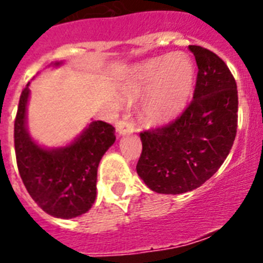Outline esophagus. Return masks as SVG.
<instances>
[{
	"instance_id": "obj_1",
	"label": "esophagus",
	"mask_w": 263,
	"mask_h": 263,
	"mask_svg": "<svg viewBox=\"0 0 263 263\" xmlns=\"http://www.w3.org/2000/svg\"><path fill=\"white\" fill-rule=\"evenodd\" d=\"M117 132L120 136H126V134H132L134 132V124L129 121V116H125L122 120L117 122Z\"/></svg>"
}]
</instances>
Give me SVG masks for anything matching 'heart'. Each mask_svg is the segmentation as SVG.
Wrapping results in <instances>:
<instances>
[{
    "mask_svg": "<svg viewBox=\"0 0 263 263\" xmlns=\"http://www.w3.org/2000/svg\"><path fill=\"white\" fill-rule=\"evenodd\" d=\"M194 78V64L187 55L153 58L127 71L121 93L133 101L148 92L142 105V117L148 125L160 126L174 120L187 105Z\"/></svg>",
    "mask_w": 263,
    "mask_h": 263,
    "instance_id": "b5f03b06",
    "label": "heart"
}]
</instances>
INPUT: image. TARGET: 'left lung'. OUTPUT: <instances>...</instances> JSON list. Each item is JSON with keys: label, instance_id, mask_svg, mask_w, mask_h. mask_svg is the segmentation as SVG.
<instances>
[{"label": "left lung", "instance_id": "8db88e82", "mask_svg": "<svg viewBox=\"0 0 263 263\" xmlns=\"http://www.w3.org/2000/svg\"><path fill=\"white\" fill-rule=\"evenodd\" d=\"M196 59L194 100L167 126L139 134L142 154L137 174L158 194L179 195L200 187L231 152L237 133L238 96L224 60L200 46H188Z\"/></svg>", "mask_w": 263, "mask_h": 263}]
</instances>
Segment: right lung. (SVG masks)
<instances>
[{
  "mask_svg": "<svg viewBox=\"0 0 263 263\" xmlns=\"http://www.w3.org/2000/svg\"><path fill=\"white\" fill-rule=\"evenodd\" d=\"M62 64L55 62L50 66ZM29 85L21 93L14 122L15 157L23 184L32 200L53 217L84 215L96 200L97 168L115 143V127L104 121H92L68 145L52 148L39 145L27 129Z\"/></svg>",
  "mask_w": 263,
  "mask_h": 263,
  "instance_id": "obj_1",
  "label": "right lung"
}]
</instances>
